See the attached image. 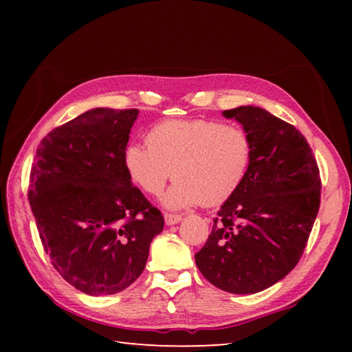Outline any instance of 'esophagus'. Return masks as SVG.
<instances>
[{
    "label": "esophagus",
    "mask_w": 352,
    "mask_h": 352,
    "mask_svg": "<svg viewBox=\"0 0 352 352\" xmlns=\"http://www.w3.org/2000/svg\"><path fill=\"white\" fill-rule=\"evenodd\" d=\"M183 217L180 216V214H170V212H166L164 214V222L166 225H175L180 222Z\"/></svg>",
    "instance_id": "esophagus-1"
}]
</instances>
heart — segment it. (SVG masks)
Segmentation results:
<instances>
[{"label": "heart", "instance_id": "obj_1", "mask_svg": "<svg viewBox=\"0 0 352 352\" xmlns=\"http://www.w3.org/2000/svg\"><path fill=\"white\" fill-rule=\"evenodd\" d=\"M147 144L130 142L124 168L148 195H158L174 177L163 199L172 210L225 204L245 182L253 157L245 130L208 119L160 122L148 132Z\"/></svg>", "mask_w": 352, "mask_h": 352}]
</instances>
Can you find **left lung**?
<instances>
[{
  "mask_svg": "<svg viewBox=\"0 0 352 352\" xmlns=\"http://www.w3.org/2000/svg\"><path fill=\"white\" fill-rule=\"evenodd\" d=\"M250 135L252 164L226 200L195 264L230 294H256L289 275L300 261L320 208V170L305 136L253 105L225 110Z\"/></svg>",
  "mask_w": 352,
  "mask_h": 352,
  "instance_id": "8db88e82",
  "label": "left lung"
}]
</instances>
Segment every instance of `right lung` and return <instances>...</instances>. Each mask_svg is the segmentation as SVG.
<instances>
[{
  "label": "right lung",
  "mask_w": 352,
  "mask_h": 352,
  "mask_svg": "<svg viewBox=\"0 0 352 352\" xmlns=\"http://www.w3.org/2000/svg\"><path fill=\"white\" fill-rule=\"evenodd\" d=\"M138 113H82L41 140L32 163L29 204L41 243L65 281L87 295L135 283L164 226L124 168Z\"/></svg>",
  "instance_id": "add662e5"
}]
</instances>
